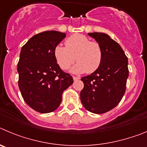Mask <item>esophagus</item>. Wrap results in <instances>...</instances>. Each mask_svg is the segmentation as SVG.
Listing matches in <instances>:
<instances>
[{
    "instance_id": "34e87169",
    "label": "esophagus",
    "mask_w": 147,
    "mask_h": 147,
    "mask_svg": "<svg viewBox=\"0 0 147 147\" xmlns=\"http://www.w3.org/2000/svg\"><path fill=\"white\" fill-rule=\"evenodd\" d=\"M80 79V78L78 76H73V80H78Z\"/></svg>"
}]
</instances>
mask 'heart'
<instances>
[{
  "mask_svg": "<svg viewBox=\"0 0 147 147\" xmlns=\"http://www.w3.org/2000/svg\"><path fill=\"white\" fill-rule=\"evenodd\" d=\"M65 47L58 45L54 49V56L59 67L67 70L75 62L74 73H92L100 67L102 51L98 42L90 41L86 36L75 34L65 40Z\"/></svg>",
  "mask_w": 147,
  "mask_h": 147,
  "instance_id": "heart-1",
  "label": "heart"
}]
</instances>
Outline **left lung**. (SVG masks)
<instances>
[{
    "mask_svg": "<svg viewBox=\"0 0 147 147\" xmlns=\"http://www.w3.org/2000/svg\"><path fill=\"white\" fill-rule=\"evenodd\" d=\"M88 34L101 47L102 60L95 72L81 78L84 87L80 100L87 111L101 114L114 108L125 94L128 61L121 46L108 35L96 32Z\"/></svg>",
    "mask_w": 147,
    "mask_h": 147,
    "instance_id": "obj_1",
    "label": "left lung"
}]
</instances>
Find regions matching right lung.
<instances>
[{"instance_id":"right-lung-1","label":"right lung","mask_w":147,"mask_h":147,"mask_svg":"<svg viewBox=\"0 0 147 147\" xmlns=\"http://www.w3.org/2000/svg\"><path fill=\"white\" fill-rule=\"evenodd\" d=\"M65 37L64 33L44 31L34 35L21 49L18 86L27 105L39 113L57 109L64 91L73 83L72 77L61 70L54 56L55 46Z\"/></svg>"}]
</instances>
